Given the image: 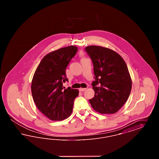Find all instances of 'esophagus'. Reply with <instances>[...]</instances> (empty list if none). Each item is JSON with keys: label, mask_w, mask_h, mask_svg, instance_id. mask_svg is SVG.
<instances>
[{"label": "esophagus", "mask_w": 159, "mask_h": 159, "mask_svg": "<svg viewBox=\"0 0 159 159\" xmlns=\"http://www.w3.org/2000/svg\"><path fill=\"white\" fill-rule=\"evenodd\" d=\"M87 89V88H80L79 91L80 92H83V91H86Z\"/></svg>", "instance_id": "34e87169"}]
</instances>
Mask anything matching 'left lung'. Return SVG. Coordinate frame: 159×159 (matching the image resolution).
Listing matches in <instances>:
<instances>
[{"mask_svg":"<svg viewBox=\"0 0 159 159\" xmlns=\"http://www.w3.org/2000/svg\"><path fill=\"white\" fill-rule=\"evenodd\" d=\"M85 51L91 58L95 80V91L89 100L92 108L101 114L117 112L128 100L132 80L126 62L113 50L98 46H89Z\"/></svg>","mask_w":159,"mask_h":159,"instance_id":"8db88e82","label":"left lung"}]
</instances>
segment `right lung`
Instances as JSON below:
<instances>
[{"mask_svg": "<svg viewBox=\"0 0 159 159\" xmlns=\"http://www.w3.org/2000/svg\"><path fill=\"white\" fill-rule=\"evenodd\" d=\"M77 52V48L69 46L47 54L36 70L31 82V93L38 109L52 120H62L72 113L77 89L63 83L68 82L66 69Z\"/></svg>", "mask_w": 159, "mask_h": 159, "instance_id": "1", "label": "right lung"}]
</instances>
